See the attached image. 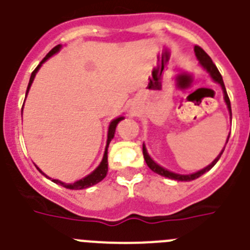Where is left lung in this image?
I'll use <instances>...</instances> for the list:
<instances>
[{
    "label": "left lung",
    "instance_id": "8db88e82",
    "mask_svg": "<svg viewBox=\"0 0 250 250\" xmlns=\"http://www.w3.org/2000/svg\"><path fill=\"white\" fill-rule=\"evenodd\" d=\"M194 52H195V56H197L198 61H199L202 66H203L204 68L207 69V72H208L209 75H210V77H212L213 80L215 81V82L219 83L220 86H222V89H223V94H224V101H226L227 107H228L229 113H230V118H231L230 101H229L228 93H227V91H226V86H224L223 78H222V75H220L219 71H218L217 66H215V64L213 63L212 58H210L208 55H207L206 51H204V49L202 48V47L194 46ZM228 139H229V136H228ZM228 139H227V143H228ZM227 143H226V145H227ZM223 150H222V152L219 153V156H218L217 158H215L214 161L212 162V163L209 164L208 167H206V168H204V169H202V170H198V172L193 173V174H177V173L169 172V170H167V169H166V168L161 167L159 164H157L156 162H154L152 158H150L149 154H148V153H147V149H146V146L145 145H143V157H145V161H146V163H147L148 167H149L150 169L153 170V172L157 173V174L163 175V177H166V178L175 179V181L189 182V181H193V179L199 178V177H201L202 174H204V173H206V172H208L209 169H212V168L214 167V164L217 163L218 161H219V158H220V156H222V153H223Z\"/></svg>",
    "mask_w": 250,
    "mask_h": 250
}]
</instances>
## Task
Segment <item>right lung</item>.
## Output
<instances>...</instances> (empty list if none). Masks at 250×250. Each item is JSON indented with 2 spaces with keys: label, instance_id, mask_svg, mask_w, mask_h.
Segmentation results:
<instances>
[{
  "label": "right lung",
  "instance_id": "1",
  "mask_svg": "<svg viewBox=\"0 0 250 250\" xmlns=\"http://www.w3.org/2000/svg\"><path fill=\"white\" fill-rule=\"evenodd\" d=\"M61 48V44H58V46H56L55 48H52L51 51H49L48 53L46 55V57L43 58V60L41 61V63L38 64L37 67H36L35 71L32 72V75H31V78H30V83H28V87H27V92H26V96L27 93H28V91H30V87L31 84H32L33 82V78H35L36 73H37V71L40 69V67L42 66V63H44L47 60H48L49 57H52L55 53H57L58 51H60ZM123 120V117H120V118H116V120H113L111 122V125H109V128H108V136H107V146H105V150H104V156H103V159L102 162H101V164L98 166L96 169L93 170V172L91 173V174H88L87 177H84V178L80 179V181L75 182V183H63V182L58 181V179H52L53 183L56 184H60V186L64 187V188H67V189H73V190H78V189H84V188H88V187L91 186H94V184H97L98 182L102 181L103 178H104L105 175H107V172H108V156H107V150H108V146H109V142L112 141V138L114 137V132H116V127L117 125L120 123V121ZM37 169L40 170V172L42 173V170L40 169V168L37 167ZM43 174V173H42ZM46 175V174H43ZM47 177V175H46ZM51 179V178H49Z\"/></svg>",
  "mask_w": 250,
  "mask_h": 250
}]
</instances>
